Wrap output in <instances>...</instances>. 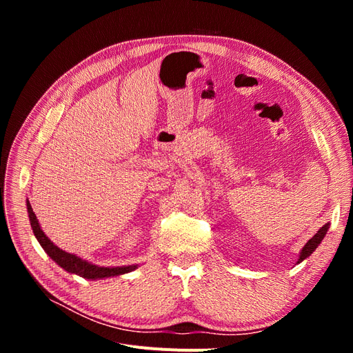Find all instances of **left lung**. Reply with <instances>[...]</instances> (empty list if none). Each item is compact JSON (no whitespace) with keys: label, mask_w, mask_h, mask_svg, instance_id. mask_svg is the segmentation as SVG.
<instances>
[{"label":"left lung","mask_w":353,"mask_h":353,"mask_svg":"<svg viewBox=\"0 0 353 353\" xmlns=\"http://www.w3.org/2000/svg\"><path fill=\"white\" fill-rule=\"evenodd\" d=\"M328 228H330V223L327 222L324 227H321V228H319V230L316 231V234H315V236H314L311 240H307V243L303 245V249L301 250V253H299V259H297L296 263L303 262L306 258H309V256H311V254L315 252V249H316L318 245L321 244V241L324 240Z\"/></svg>","instance_id":"8db88e82"}]
</instances>
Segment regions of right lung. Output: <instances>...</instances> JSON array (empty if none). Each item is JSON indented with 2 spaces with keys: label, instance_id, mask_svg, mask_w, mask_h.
<instances>
[{
  "label": "right lung",
  "instance_id": "obj_1",
  "mask_svg": "<svg viewBox=\"0 0 353 353\" xmlns=\"http://www.w3.org/2000/svg\"><path fill=\"white\" fill-rule=\"evenodd\" d=\"M26 208H28V215H29L32 231H34L37 240L41 244V248L44 249L50 258L54 261L59 266H61L65 271H68L70 274H77V275L82 276V279H87V280H101V279H109V276L123 275V274H128V272H131L138 268V265L99 266V265H94L92 262H88V261L79 258V256H77V254L61 250L59 245L52 243L46 236V232L41 230V225L37 219V215L34 213V209H32V206H30L29 200H26Z\"/></svg>",
  "mask_w": 353,
  "mask_h": 353
}]
</instances>
